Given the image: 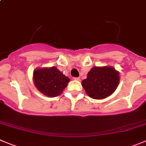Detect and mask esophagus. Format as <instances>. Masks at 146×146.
<instances>
[{"label": "esophagus", "instance_id": "esophagus-1", "mask_svg": "<svg viewBox=\"0 0 146 146\" xmlns=\"http://www.w3.org/2000/svg\"><path fill=\"white\" fill-rule=\"evenodd\" d=\"M73 80H75V81H79L81 79H80L79 77H74V78H73Z\"/></svg>", "mask_w": 146, "mask_h": 146}]
</instances>
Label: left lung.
<instances>
[{
	"mask_svg": "<svg viewBox=\"0 0 146 146\" xmlns=\"http://www.w3.org/2000/svg\"><path fill=\"white\" fill-rule=\"evenodd\" d=\"M119 82V72L112 67H94L88 72L82 86L92 99H102L111 95Z\"/></svg>",
	"mask_w": 146,
	"mask_h": 146,
	"instance_id": "8db88e82",
	"label": "left lung"
}]
</instances>
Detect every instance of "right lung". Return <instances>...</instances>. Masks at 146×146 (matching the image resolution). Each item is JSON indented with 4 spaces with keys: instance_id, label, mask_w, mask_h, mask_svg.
<instances>
[{
    "instance_id": "add662e5",
    "label": "right lung",
    "mask_w": 146,
    "mask_h": 146,
    "mask_svg": "<svg viewBox=\"0 0 146 146\" xmlns=\"http://www.w3.org/2000/svg\"><path fill=\"white\" fill-rule=\"evenodd\" d=\"M33 80L39 92L50 97L60 94L70 81L55 67L35 70Z\"/></svg>"
}]
</instances>
